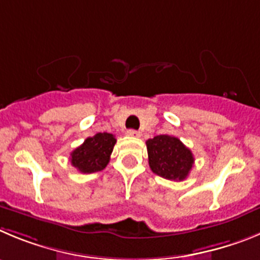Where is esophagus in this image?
Listing matches in <instances>:
<instances>
[{
	"mask_svg": "<svg viewBox=\"0 0 260 260\" xmlns=\"http://www.w3.org/2000/svg\"><path fill=\"white\" fill-rule=\"evenodd\" d=\"M127 135L128 137H134V138H139L140 137V133L137 132V130H127Z\"/></svg>",
	"mask_w": 260,
	"mask_h": 260,
	"instance_id": "1",
	"label": "esophagus"
}]
</instances>
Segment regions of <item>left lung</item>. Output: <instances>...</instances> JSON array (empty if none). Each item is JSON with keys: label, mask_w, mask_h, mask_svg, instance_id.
<instances>
[{"label": "left lung", "mask_w": 260, "mask_h": 260, "mask_svg": "<svg viewBox=\"0 0 260 260\" xmlns=\"http://www.w3.org/2000/svg\"><path fill=\"white\" fill-rule=\"evenodd\" d=\"M146 144L149 168L154 174L177 182L188 177L194 162L193 154L178 138L157 135L147 140Z\"/></svg>", "instance_id": "8db88e82"}]
</instances>
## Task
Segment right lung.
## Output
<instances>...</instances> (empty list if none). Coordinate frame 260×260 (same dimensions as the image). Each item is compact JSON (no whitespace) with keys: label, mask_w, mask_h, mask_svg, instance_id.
Instances as JSON below:
<instances>
[{"label":"right lung","mask_w":260,"mask_h":260,"mask_svg":"<svg viewBox=\"0 0 260 260\" xmlns=\"http://www.w3.org/2000/svg\"><path fill=\"white\" fill-rule=\"evenodd\" d=\"M116 144V138L109 133H98L87 138L71 153V164L80 173L91 174L106 169Z\"/></svg>","instance_id":"1"}]
</instances>
